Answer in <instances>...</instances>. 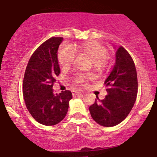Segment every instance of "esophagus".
<instances>
[{"mask_svg":"<svg viewBox=\"0 0 157 157\" xmlns=\"http://www.w3.org/2000/svg\"><path fill=\"white\" fill-rule=\"evenodd\" d=\"M72 94H73V96H77V95H79V94H81V91H72Z\"/></svg>","mask_w":157,"mask_h":157,"instance_id":"1","label":"esophagus"}]
</instances>
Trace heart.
Instances as JSON below:
<instances>
[{
	"instance_id": "obj_1",
	"label": "heart",
	"mask_w": 157,
	"mask_h": 157,
	"mask_svg": "<svg viewBox=\"0 0 157 157\" xmlns=\"http://www.w3.org/2000/svg\"><path fill=\"white\" fill-rule=\"evenodd\" d=\"M87 55L92 59V63L95 68L101 70L106 66L108 52L106 48L96 41L84 42L80 44L61 45L58 52V60L62 67H69L73 64L75 59V52ZM91 73H79L75 80L80 84H84L88 78H91Z\"/></svg>"
}]
</instances>
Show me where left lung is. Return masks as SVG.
<instances>
[{"label": "left lung", "mask_w": 157, "mask_h": 157, "mask_svg": "<svg viewBox=\"0 0 157 157\" xmlns=\"http://www.w3.org/2000/svg\"><path fill=\"white\" fill-rule=\"evenodd\" d=\"M116 60L104 84L107 95L103 100L97 97L89 107L92 119L103 127H113L122 122L136 101L138 78L133 59L121 46L114 47Z\"/></svg>", "instance_id": "left-lung-1"}]
</instances>
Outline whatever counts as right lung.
Instances as JSON below:
<instances>
[{"label": "right lung", "mask_w": 157, "mask_h": 157, "mask_svg": "<svg viewBox=\"0 0 157 157\" xmlns=\"http://www.w3.org/2000/svg\"><path fill=\"white\" fill-rule=\"evenodd\" d=\"M63 37H52L37 48L30 57L23 79L26 108L38 123L52 126L61 122L68 112L73 96L70 91L53 93L56 77L60 73L58 50Z\"/></svg>", "instance_id": "obj_1"}]
</instances>
